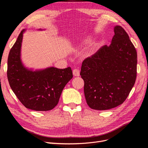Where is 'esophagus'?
Wrapping results in <instances>:
<instances>
[{"instance_id":"1","label":"esophagus","mask_w":148,"mask_h":148,"mask_svg":"<svg viewBox=\"0 0 148 148\" xmlns=\"http://www.w3.org/2000/svg\"><path fill=\"white\" fill-rule=\"evenodd\" d=\"M73 73L74 76L78 77L80 75V70L79 69H73Z\"/></svg>"}]
</instances>
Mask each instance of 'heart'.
Listing matches in <instances>:
<instances>
[{"mask_svg": "<svg viewBox=\"0 0 148 148\" xmlns=\"http://www.w3.org/2000/svg\"><path fill=\"white\" fill-rule=\"evenodd\" d=\"M89 40H87V41H86V42H85V43L86 44H88V43H89Z\"/></svg>", "mask_w": 148, "mask_h": 148, "instance_id": "1", "label": "heart"}]
</instances>
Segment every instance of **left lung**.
<instances>
[{
    "instance_id": "8db88e82",
    "label": "left lung",
    "mask_w": 148,
    "mask_h": 148,
    "mask_svg": "<svg viewBox=\"0 0 148 148\" xmlns=\"http://www.w3.org/2000/svg\"><path fill=\"white\" fill-rule=\"evenodd\" d=\"M114 32L110 45H103L82 63L85 98L94 110H108L122 104L136 82V49L121 26H115Z\"/></svg>"
}]
</instances>
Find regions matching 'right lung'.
<instances>
[{
    "instance_id": "1",
    "label": "right lung",
    "mask_w": 148,
    "mask_h": 148,
    "mask_svg": "<svg viewBox=\"0 0 148 148\" xmlns=\"http://www.w3.org/2000/svg\"><path fill=\"white\" fill-rule=\"evenodd\" d=\"M39 30H42L39 29ZM23 29L11 48L8 59L7 77L10 87L26 108L48 111L55 107L65 85L73 78L71 68L51 66L36 69L26 67L21 59Z\"/></svg>"
}]
</instances>
